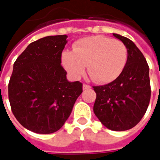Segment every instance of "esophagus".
I'll return each mask as SVG.
<instances>
[{"instance_id": "34e87169", "label": "esophagus", "mask_w": 160, "mask_h": 160, "mask_svg": "<svg viewBox=\"0 0 160 160\" xmlns=\"http://www.w3.org/2000/svg\"><path fill=\"white\" fill-rule=\"evenodd\" d=\"M91 86L89 85H87V84H83V89L84 90H86V89H90Z\"/></svg>"}]
</instances>
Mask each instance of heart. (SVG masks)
<instances>
[{"label": "heart", "instance_id": "1", "mask_svg": "<svg viewBox=\"0 0 160 160\" xmlns=\"http://www.w3.org/2000/svg\"><path fill=\"white\" fill-rule=\"evenodd\" d=\"M128 58L126 46L120 40L105 36L84 38L64 51L62 64L70 76L80 78L87 66L91 79L99 84L111 83L122 73Z\"/></svg>", "mask_w": 160, "mask_h": 160}]
</instances>
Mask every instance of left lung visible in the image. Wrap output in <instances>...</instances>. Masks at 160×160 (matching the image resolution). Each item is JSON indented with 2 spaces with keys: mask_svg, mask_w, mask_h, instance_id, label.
Returning <instances> with one entry per match:
<instances>
[{
  "mask_svg": "<svg viewBox=\"0 0 160 160\" xmlns=\"http://www.w3.org/2000/svg\"><path fill=\"white\" fill-rule=\"evenodd\" d=\"M113 36L126 46L127 62L114 81L93 87L97 94L93 111L107 128L124 131L134 128L148 110L151 98L149 67L143 54L130 39L116 33Z\"/></svg>",
  "mask_w": 160,
  "mask_h": 160,
  "instance_id": "obj_1",
  "label": "left lung"
}]
</instances>
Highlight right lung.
Listing matches in <instances>:
<instances>
[{"label": "right lung", "mask_w": 160, "mask_h": 160, "mask_svg": "<svg viewBox=\"0 0 160 160\" xmlns=\"http://www.w3.org/2000/svg\"><path fill=\"white\" fill-rule=\"evenodd\" d=\"M67 35L32 42L16 59L8 84L12 114L37 134L59 130L82 92V83L69 82L61 65Z\"/></svg>", "instance_id": "obj_1"}]
</instances>
